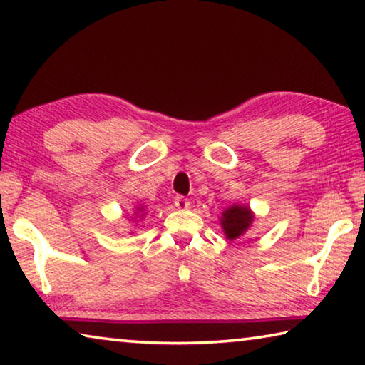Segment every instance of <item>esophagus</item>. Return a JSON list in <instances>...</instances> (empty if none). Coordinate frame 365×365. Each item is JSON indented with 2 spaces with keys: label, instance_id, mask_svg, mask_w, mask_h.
Wrapping results in <instances>:
<instances>
[{
  "label": "esophagus",
  "instance_id": "1",
  "mask_svg": "<svg viewBox=\"0 0 365 365\" xmlns=\"http://www.w3.org/2000/svg\"><path fill=\"white\" fill-rule=\"evenodd\" d=\"M174 205H175L177 209H187V207H190V201L187 200V197H183V196H175Z\"/></svg>",
  "mask_w": 365,
  "mask_h": 365
}]
</instances>
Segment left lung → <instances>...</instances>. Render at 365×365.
Wrapping results in <instances>:
<instances>
[{"label": "left lung", "instance_id": "obj_1", "mask_svg": "<svg viewBox=\"0 0 365 365\" xmlns=\"http://www.w3.org/2000/svg\"><path fill=\"white\" fill-rule=\"evenodd\" d=\"M255 219L256 215L251 211L250 206L238 205L237 202V205H232L224 209L219 222L228 242H233V240L243 237L250 230Z\"/></svg>", "mask_w": 365, "mask_h": 365}]
</instances>
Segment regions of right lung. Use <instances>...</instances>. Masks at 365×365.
<instances>
[{
	"label": "right lung",
	"mask_w": 365,
	"mask_h": 365,
	"mask_svg": "<svg viewBox=\"0 0 365 365\" xmlns=\"http://www.w3.org/2000/svg\"><path fill=\"white\" fill-rule=\"evenodd\" d=\"M145 214H146V207H145V206H141V205H137V206H135V211H133V217H132V220H133V222H138L140 219H143V217H145Z\"/></svg>",
	"instance_id": "right-lung-1"
}]
</instances>
